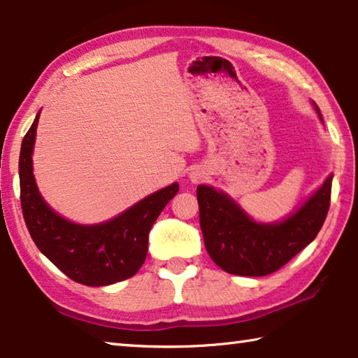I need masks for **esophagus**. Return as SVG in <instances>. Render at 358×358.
<instances>
[{
	"mask_svg": "<svg viewBox=\"0 0 358 358\" xmlns=\"http://www.w3.org/2000/svg\"><path fill=\"white\" fill-rule=\"evenodd\" d=\"M205 177V172L202 171V169H192V171L189 172V178L192 183H199L202 178Z\"/></svg>",
	"mask_w": 358,
	"mask_h": 358,
	"instance_id": "1",
	"label": "esophagus"
}]
</instances>
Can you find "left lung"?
Masks as SVG:
<instances>
[{
    "instance_id": "obj_1",
    "label": "left lung",
    "mask_w": 358,
    "mask_h": 358,
    "mask_svg": "<svg viewBox=\"0 0 358 358\" xmlns=\"http://www.w3.org/2000/svg\"><path fill=\"white\" fill-rule=\"evenodd\" d=\"M319 120V107L313 102ZM333 175L280 221H256L227 192L197 186L199 221L213 262L230 275L265 276L281 268L316 238L330 207Z\"/></svg>"
}]
</instances>
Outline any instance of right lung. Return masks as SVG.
<instances>
[{
	"label": "right lung",
	"instance_id": "1",
	"mask_svg": "<svg viewBox=\"0 0 358 358\" xmlns=\"http://www.w3.org/2000/svg\"><path fill=\"white\" fill-rule=\"evenodd\" d=\"M41 110L23 137L19 159L20 202L39 251L66 276L85 286H110L134 276L148 251V234L178 192V183L156 191L110 220L78 224L57 213L41 196L33 173V151Z\"/></svg>",
	"mask_w": 358,
	"mask_h": 358
}]
</instances>
